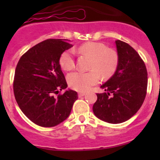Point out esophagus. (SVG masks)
I'll use <instances>...</instances> for the list:
<instances>
[{
  "mask_svg": "<svg viewBox=\"0 0 160 160\" xmlns=\"http://www.w3.org/2000/svg\"><path fill=\"white\" fill-rule=\"evenodd\" d=\"M85 94H86V93H85V92H79L78 93V97H80V98L83 97Z\"/></svg>",
  "mask_w": 160,
  "mask_h": 160,
  "instance_id": "obj_1",
  "label": "esophagus"
}]
</instances>
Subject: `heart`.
Returning <instances> with one entry per match:
<instances>
[{
    "instance_id": "heart-1",
    "label": "heart",
    "mask_w": 160,
    "mask_h": 160,
    "mask_svg": "<svg viewBox=\"0 0 160 160\" xmlns=\"http://www.w3.org/2000/svg\"><path fill=\"white\" fill-rule=\"evenodd\" d=\"M78 52L92 58L90 69L87 72L75 71L67 76L69 86L78 91H87L97 84L100 74L103 78H110L116 72L119 58L114 49H110L105 44L98 42H88L82 44ZM59 64L65 71H70L75 67V58L72 49L66 50L59 58Z\"/></svg>"
}]
</instances>
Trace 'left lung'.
Instances as JSON below:
<instances>
[{"label": "left lung", "instance_id": "obj_1", "mask_svg": "<svg viewBox=\"0 0 160 160\" xmlns=\"http://www.w3.org/2000/svg\"><path fill=\"white\" fill-rule=\"evenodd\" d=\"M119 62L116 72L101 86L93 111L99 119L117 124L130 119L143 103L148 88L145 63L130 45L115 41Z\"/></svg>", "mask_w": 160, "mask_h": 160}]
</instances>
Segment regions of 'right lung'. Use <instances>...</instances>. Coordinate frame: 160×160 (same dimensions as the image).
Wrapping results in <instances>:
<instances>
[{
	"label": "right lung",
	"instance_id": "add662e5",
	"mask_svg": "<svg viewBox=\"0 0 160 160\" xmlns=\"http://www.w3.org/2000/svg\"><path fill=\"white\" fill-rule=\"evenodd\" d=\"M72 46L62 39H47L25 52L17 65L15 99L25 116L40 127L51 128L66 120L78 98L72 90L59 93L67 87L59 58Z\"/></svg>",
	"mask_w": 160,
	"mask_h": 160
}]
</instances>
